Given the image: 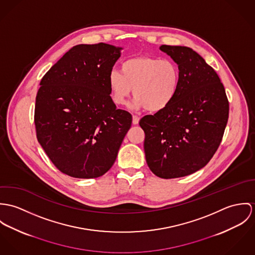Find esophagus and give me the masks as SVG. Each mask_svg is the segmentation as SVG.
<instances>
[{"instance_id":"esophagus-1","label":"esophagus","mask_w":255,"mask_h":255,"mask_svg":"<svg viewBox=\"0 0 255 255\" xmlns=\"http://www.w3.org/2000/svg\"><path fill=\"white\" fill-rule=\"evenodd\" d=\"M139 121H140V117L137 115H133V124L136 125L139 123Z\"/></svg>"}]
</instances>
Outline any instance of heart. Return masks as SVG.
Here are the masks:
<instances>
[{
    "mask_svg": "<svg viewBox=\"0 0 255 255\" xmlns=\"http://www.w3.org/2000/svg\"><path fill=\"white\" fill-rule=\"evenodd\" d=\"M180 84V69L170 59L136 57L121 63L120 71L109 75V87L116 106H124L132 89L133 106L144 108L149 113L166 109L177 95Z\"/></svg>",
    "mask_w": 255,
    "mask_h": 255,
    "instance_id": "b5f03b06",
    "label": "heart"
}]
</instances>
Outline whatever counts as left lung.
Returning <instances> with one entry per match:
<instances>
[{
  "label": "left lung",
  "instance_id": "8db88e82",
  "mask_svg": "<svg viewBox=\"0 0 255 255\" xmlns=\"http://www.w3.org/2000/svg\"><path fill=\"white\" fill-rule=\"evenodd\" d=\"M178 64L180 84L169 106L140 120L150 171L159 178L188 176L218 149L229 118L225 88L215 70L193 49L162 45Z\"/></svg>",
  "mask_w": 255,
  "mask_h": 255
}]
</instances>
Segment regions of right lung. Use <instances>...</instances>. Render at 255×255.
I'll return each instance as SVG.
<instances>
[{"label":"right lung","mask_w":255,"mask_h":255,"mask_svg":"<svg viewBox=\"0 0 255 255\" xmlns=\"http://www.w3.org/2000/svg\"><path fill=\"white\" fill-rule=\"evenodd\" d=\"M120 48L99 43L71 48L42 78L36 96L37 140L70 177L103 176L114 165L132 115L117 110L109 75Z\"/></svg>","instance_id":"obj_1"}]
</instances>
